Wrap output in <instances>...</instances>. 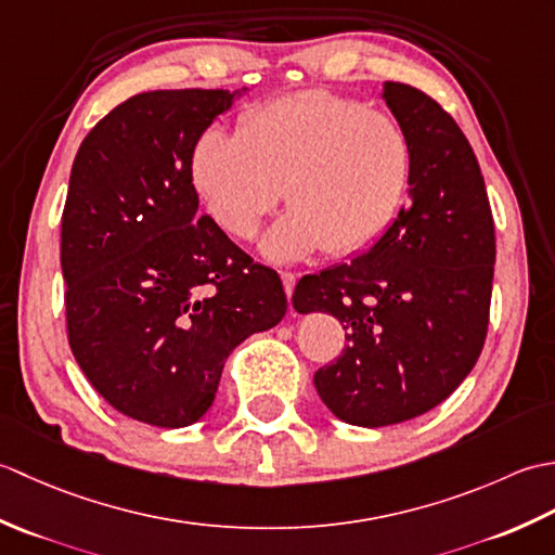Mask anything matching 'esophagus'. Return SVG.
I'll return each mask as SVG.
<instances>
[{"mask_svg":"<svg viewBox=\"0 0 555 555\" xmlns=\"http://www.w3.org/2000/svg\"><path fill=\"white\" fill-rule=\"evenodd\" d=\"M296 281H298V276L293 274V271H281V284H284V291H286V298L288 300L293 296V288H296Z\"/></svg>","mask_w":555,"mask_h":555,"instance_id":"esophagus-1","label":"esophagus"}]
</instances>
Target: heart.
Listing matches in <instances>:
<instances>
[{"label": "heart", "instance_id": "obj_1", "mask_svg": "<svg viewBox=\"0 0 555 555\" xmlns=\"http://www.w3.org/2000/svg\"><path fill=\"white\" fill-rule=\"evenodd\" d=\"M412 167V143L393 116L302 90L245 112L235 135L205 131L191 179L235 238H250L284 191L291 211L267 231L262 253L288 262L320 247L334 257L372 247L403 209Z\"/></svg>", "mask_w": 555, "mask_h": 555}]
</instances>
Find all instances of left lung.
I'll list each match as a JSON object with an SVG mask.
<instances>
[{"label": "left lung", "instance_id": "obj_1", "mask_svg": "<svg viewBox=\"0 0 555 555\" xmlns=\"http://www.w3.org/2000/svg\"><path fill=\"white\" fill-rule=\"evenodd\" d=\"M415 155L410 203L367 253L298 281L293 308L346 328L314 388L338 420L388 427L436 408L485 348L496 235L485 179L465 133L422 90L382 92Z\"/></svg>", "mask_w": 555, "mask_h": 555}]
</instances>
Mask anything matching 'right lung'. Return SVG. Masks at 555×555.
Here are the masks:
<instances>
[{"label":"right lung","instance_id":"1","mask_svg":"<svg viewBox=\"0 0 555 555\" xmlns=\"http://www.w3.org/2000/svg\"><path fill=\"white\" fill-rule=\"evenodd\" d=\"M243 92H140L92 128L70 169L68 346L114 410L152 427L203 417L231 350L288 308L276 271L197 217L193 147Z\"/></svg>","mask_w":555,"mask_h":555}]
</instances>
